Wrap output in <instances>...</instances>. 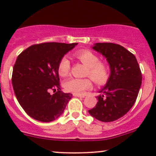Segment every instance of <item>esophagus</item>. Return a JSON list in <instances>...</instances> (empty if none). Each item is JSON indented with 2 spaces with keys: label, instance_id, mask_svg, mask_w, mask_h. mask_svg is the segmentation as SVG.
Instances as JSON below:
<instances>
[{
  "label": "esophagus",
  "instance_id": "34e87169",
  "mask_svg": "<svg viewBox=\"0 0 156 156\" xmlns=\"http://www.w3.org/2000/svg\"><path fill=\"white\" fill-rule=\"evenodd\" d=\"M73 96L74 97H82V98H84V96L82 95V94H73Z\"/></svg>",
  "mask_w": 156,
  "mask_h": 156
}]
</instances>
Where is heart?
Wrapping results in <instances>:
<instances>
[{
	"mask_svg": "<svg viewBox=\"0 0 156 156\" xmlns=\"http://www.w3.org/2000/svg\"><path fill=\"white\" fill-rule=\"evenodd\" d=\"M75 58L83 65L87 66L85 75L98 85H103L108 81L109 71L106 63L99 61V57L89 50H81L75 53ZM58 74L61 77H66L70 72V62L66 56H63L59 61L57 66ZM90 78H75L67 80L64 87L67 91L75 94H82L92 87Z\"/></svg>",
	"mask_w": 156,
	"mask_h": 156,
	"instance_id": "b5f03b06",
	"label": "heart"
}]
</instances>
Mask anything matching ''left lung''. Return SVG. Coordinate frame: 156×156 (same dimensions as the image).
<instances>
[{
    "label": "left lung",
    "instance_id": "8db88e82",
    "mask_svg": "<svg viewBox=\"0 0 156 156\" xmlns=\"http://www.w3.org/2000/svg\"><path fill=\"white\" fill-rule=\"evenodd\" d=\"M93 49L106 58L110 76L99 93L97 105L88 110L103 122H114L127 114L135 103L142 83V73L134 55L119 44L97 43Z\"/></svg>",
    "mask_w": 156,
    "mask_h": 156
}]
</instances>
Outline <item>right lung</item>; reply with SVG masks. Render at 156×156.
Returning a JSON list of instances; mask_svg holds the SVG:
<instances>
[{
    "label": "right lung",
    "instance_id": "obj_1",
    "mask_svg": "<svg viewBox=\"0 0 156 156\" xmlns=\"http://www.w3.org/2000/svg\"><path fill=\"white\" fill-rule=\"evenodd\" d=\"M77 44H37L18 56L12 69V87L20 106L32 119L50 122L63 113L72 94L61 91L57 66ZM50 91L55 94H51Z\"/></svg>",
    "mask_w": 156,
    "mask_h": 156
}]
</instances>
